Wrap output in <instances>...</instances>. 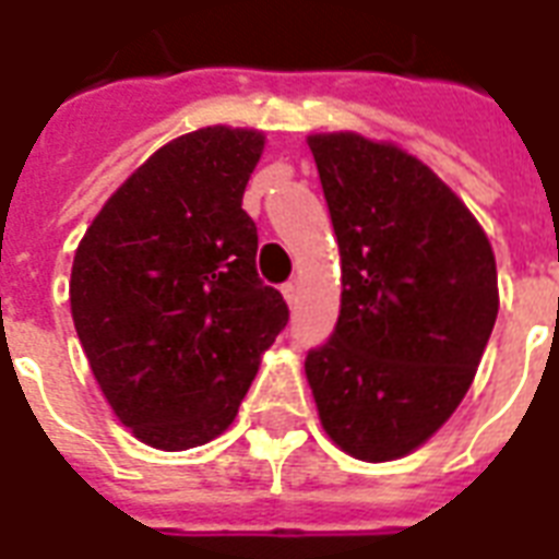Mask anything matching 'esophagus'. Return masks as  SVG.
Listing matches in <instances>:
<instances>
[{"instance_id":"esophagus-1","label":"esophagus","mask_w":559,"mask_h":559,"mask_svg":"<svg viewBox=\"0 0 559 559\" xmlns=\"http://www.w3.org/2000/svg\"><path fill=\"white\" fill-rule=\"evenodd\" d=\"M281 293H284V298H287L289 308H296V301H298V284H296V281H287V284L281 287Z\"/></svg>"}]
</instances>
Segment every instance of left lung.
I'll return each instance as SVG.
<instances>
[{"label": "left lung", "instance_id": "left-lung-1", "mask_svg": "<svg viewBox=\"0 0 559 559\" xmlns=\"http://www.w3.org/2000/svg\"><path fill=\"white\" fill-rule=\"evenodd\" d=\"M343 298L305 360L319 421L357 460L431 440L475 381L498 317L496 254L431 166L355 131L310 134Z\"/></svg>", "mask_w": 559, "mask_h": 559}]
</instances>
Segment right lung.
I'll return each mask as SVG.
<instances>
[{"label":"right lung","instance_id":"right-lung-1","mask_svg":"<svg viewBox=\"0 0 559 559\" xmlns=\"http://www.w3.org/2000/svg\"><path fill=\"white\" fill-rule=\"evenodd\" d=\"M263 140L207 126L166 143L75 249L81 348L110 411L152 449L219 437L287 325V301L258 278V228L242 211Z\"/></svg>","mask_w":559,"mask_h":559}]
</instances>
